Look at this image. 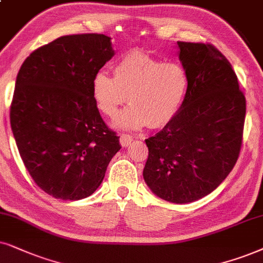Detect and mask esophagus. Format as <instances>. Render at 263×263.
I'll return each instance as SVG.
<instances>
[{
    "mask_svg": "<svg viewBox=\"0 0 263 263\" xmlns=\"http://www.w3.org/2000/svg\"><path fill=\"white\" fill-rule=\"evenodd\" d=\"M134 141V138H132V136L129 135H126V134H122L120 136V144L122 145V147H128L129 144H131V142Z\"/></svg>",
    "mask_w": 263,
    "mask_h": 263,
    "instance_id": "1",
    "label": "esophagus"
}]
</instances>
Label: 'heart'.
<instances>
[{
    "mask_svg": "<svg viewBox=\"0 0 263 263\" xmlns=\"http://www.w3.org/2000/svg\"><path fill=\"white\" fill-rule=\"evenodd\" d=\"M188 89V75L178 63H164L139 51L127 53L114 66V79L98 72L92 96L99 111L114 116L127 101L129 107L116 115L118 128L161 127L178 111Z\"/></svg>",
    "mask_w": 263,
    "mask_h": 263,
    "instance_id": "obj_1",
    "label": "heart"
}]
</instances>
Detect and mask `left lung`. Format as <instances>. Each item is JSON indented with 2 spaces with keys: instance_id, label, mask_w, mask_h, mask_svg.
I'll return each instance as SVG.
<instances>
[{
  "instance_id": "1",
  "label": "left lung",
  "mask_w": 263,
  "mask_h": 263,
  "mask_svg": "<svg viewBox=\"0 0 263 263\" xmlns=\"http://www.w3.org/2000/svg\"><path fill=\"white\" fill-rule=\"evenodd\" d=\"M188 89L176 115L145 139L143 178L162 200L197 201L233 170L241 147L247 103L231 63L211 45L177 42Z\"/></svg>"
}]
</instances>
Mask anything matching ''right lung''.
I'll return each mask as SVG.
<instances>
[{
	"mask_svg": "<svg viewBox=\"0 0 263 263\" xmlns=\"http://www.w3.org/2000/svg\"><path fill=\"white\" fill-rule=\"evenodd\" d=\"M114 54L109 36L69 35L37 48L21 66L12 132L26 170L52 197H89L120 151L92 96L93 78Z\"/></svg>",
	"mask_w": 263,
	"mask_h": 263,
	"instance_id": "add662e5",
	"label": "right lung"
}]
</instances>
